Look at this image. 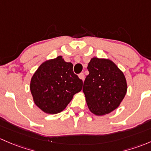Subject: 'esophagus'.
I'll list each match as a JSON object with an SVG mask.
<instances>
[{
  "label": "esophagus",
  "mask_w": 151,
  "mask_h": 151,
  "mask_svg": "<svg viewBox=\"0 0 151 151\" xmlns=\"http://www.w3.org/2000/svg\"><path fill=\"white\" fill-rule=\"evenodd\" d=\"M78 77L80 78V79H81L82 81H83V80H84V78H85L84 73H81L78 75Z\"/></svg>",
  "instance_id": "esophagus-1"
}]
</instances>
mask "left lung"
I'll return each instance as SVG.
<instances>
[{
    "label": "left lung",
    "mask_w": 151,
    "mask_h": 151,
    "mask_svg": "<svg viewBox=\"0 0 151 151\" xmlns=\"http://www.w3.org/2000/svg\"><path fill=\"white\" fill-rule=\"evenodd\" d=\"M88 75L83 91L88 109L97 116L108 114L118 108L126 95L127 84L124 73L114 63L94 57L88 63Z\"/></svg>",
    "instance_id": "8db88e82"
}]
</instances>
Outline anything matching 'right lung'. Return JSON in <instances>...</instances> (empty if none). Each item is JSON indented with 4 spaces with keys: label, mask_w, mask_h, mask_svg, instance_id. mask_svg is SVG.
<instances>
[{
    "label": "right lung",
    "mask_w": 151,
    "mask_h": 151,
    "mask_svg": "<svg viewBox=\"0 0 151 151\" xmlns=\"http://www.w3.org/2000/svg\"><path fill=\"white\" fill-rule=\"evenodd\" d=\"M73 65L63 57L48 60L32 76L30 91L35 105L49 114L63 111L73 95L81 91L83 81L73 73Z\"/></svg>",
    "instance_id": "obj_1"
}]
</instances>
